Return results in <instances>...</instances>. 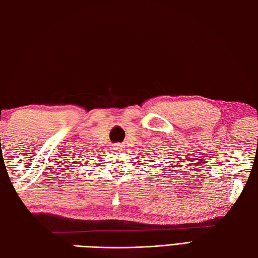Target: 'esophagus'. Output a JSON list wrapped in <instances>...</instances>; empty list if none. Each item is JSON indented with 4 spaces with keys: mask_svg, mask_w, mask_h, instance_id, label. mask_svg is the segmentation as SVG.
I'll use <instances>...</instances> for the list:
<instances>
[{
    "mask_svg": "<svg viewBox=\"0 0 258 258\" xmlns=\"http://www.w3.org/2000/svg\"><path fill=\"white\" fill-rule=\"evenodd\" d=\"M114 149L116 150V151H118V152H122L123 151V146L119 145V144H115L114 145Z\"/></svg>",
    "mask_w": 258,
    "mask_h": 258,
    "instance_id": "1",
    "label": "esophagus"
}]
</instances>
